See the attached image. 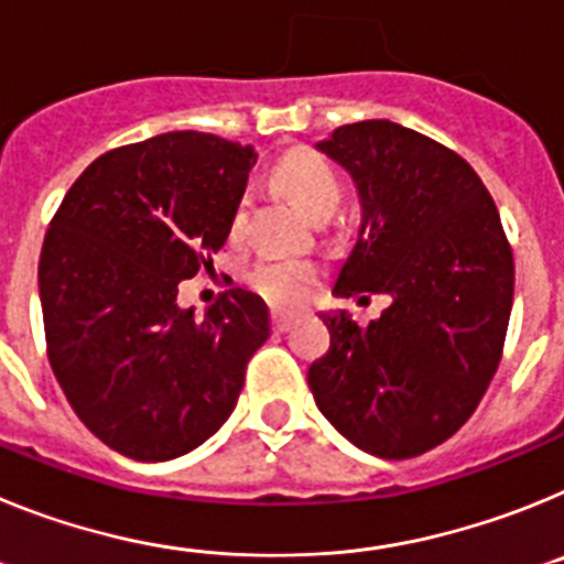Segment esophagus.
Segmentation results:
<instances>
[{"mask_svg": "<svg viewBox=\"0 0 564 564\" xmlns=\"http://www.w3.org/2000/svg\"><path fill=\"white\" fill-rule=\"evenodd\" d=\"M291 325H293L291 313H273V316H271V327L276 333H288V330H291Z\"/></svg>", "mask_w": 564, "mask_h": 564, "instance_id": "34e87169", "label": "esophagus"}]
</instances>
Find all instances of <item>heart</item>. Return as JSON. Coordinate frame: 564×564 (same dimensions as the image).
Masks as SVG:
<instances>
[{
    "label": "heart",
    "mask_w": 564,
    "mask_h": 564,
    "mask_svg": "<svg viewBox=\"0 0 564 564\" xmlns=\"http://www.w3.org/2000/svg\"><path fill=\"white\" fill-rule=\"evenodd\" d=\"M273 181L316 220L318 217H330L338 203H341V177L313 149H291L288 154H282L276 166H273ZM242 228H246V203H239L231 220L234 234H239ZM316 262L296 257H262L246 273L248 288L257 296L265 299L268 305L276 307H293L299 302H305L311 288L316 285Z\"/></svg>",
    "instance_id": "obj_1"
}]
</instances>
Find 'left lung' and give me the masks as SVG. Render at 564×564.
<instances>
[{"instance_id":"8db88e82","label":"left lung","mask_w":564,"mask_h":564,"mask_svg":"<svg viewBox=\"0 0 564 564\" xmlns=\"http://www.w3.org/2000/svg\"><path fill=\"white\" fill-rule=\"evenodd\" d=\"M318 149L352 174L361 228L333 291L387 293L358 325L325 313L330 350L307 370L322 415L358 449L406 460L449 441L502 358L514 253L477 172L392 121L338 127Z\"/></svg>"}]
</instances>
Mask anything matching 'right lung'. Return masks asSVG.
Masks as SVG:
<instances>
[{
  "instance_id": "1",
  "label": "right lung",
  "mask_w": 564,
  "mask_h": 564,
  "mask_svg": "<svg viewBox=\"0 0 564 564\" xmlns=\"http://www.w3.org/2000/svg\"><path fill=\"white\" fill-rule=\"evenodd\" d=\"M253 158L208 132L118 147L50 220L39 257L50 367L109 449L172 460L237 406L248 358L271 336L265 302L231 288L194 318L177 285L226 246Z\"/></svg>"
}]
</instances>
